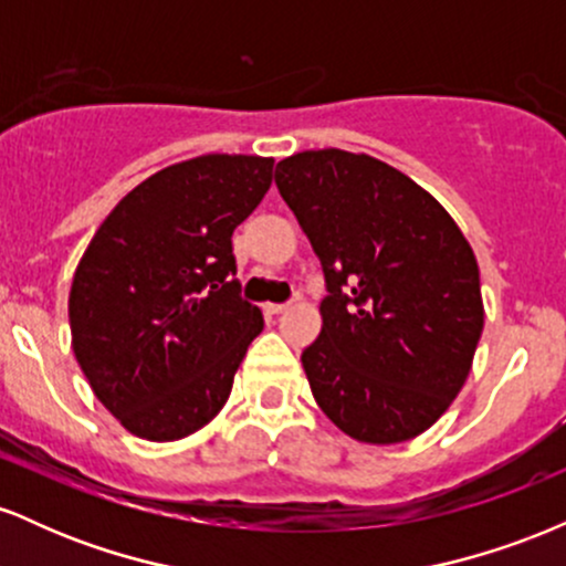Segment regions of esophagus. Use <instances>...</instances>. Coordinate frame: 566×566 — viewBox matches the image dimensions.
Instances as JSON below:
<instances>
[{
  "label": "esophagus",
  "instance_id": "esophagus-1",
  "mask_svg": "<svg viewBox=\"0 0 566 566\" xmlns=\"http://www.w3.org/2000/svg\"><path fill=\"white\" fill-rule=\"evenodd\" d=\"M284 311H287V303H265V314L279 316V314H284Z\"/></svg>",
  "mask_w": 566,
  "mask_h": 566
}]
</instances>
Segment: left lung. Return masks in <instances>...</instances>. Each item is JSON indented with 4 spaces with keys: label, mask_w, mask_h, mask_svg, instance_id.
I'll use <instances>...</instances> for the list:
<instances>
[{
    "label": "left lung",
    "mask_w": 566,
    "mask_h": 566,
    "mask_svg": "<svg viewBox=\"0 0 566 566\" xmlns=\"http://www.w3.org/2000/svg\"><path fill=\"white\" fill-rule=\"evenodd\" d=\"M276 186L329 290L301 356L316 405L365 444L420 437L463 388L484 329L469 239L423 186L367 154H292Z\"/></svg>",
    "instance_id": "8db88e82"
}]
</instances>
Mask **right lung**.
Masks as SVG:
<instances>
[{"label": "right lung", "instance_id": "right-lung-1", "mask_svg": "<svg viewBox=\"0 0 566 566\" xmlns=\"http://www.w3.org/2000/svg\"><path fill=\"white\" fill-rule=\"evenodd\" d=\"M274 159L205 154L154 172L108 212L69 292L71 348L101 405L135 437L175 441L229 401L263 314L239 295L231 233Z\"/></svg>", "mask_w": 566, "mask_h": 566}]
</instances>
